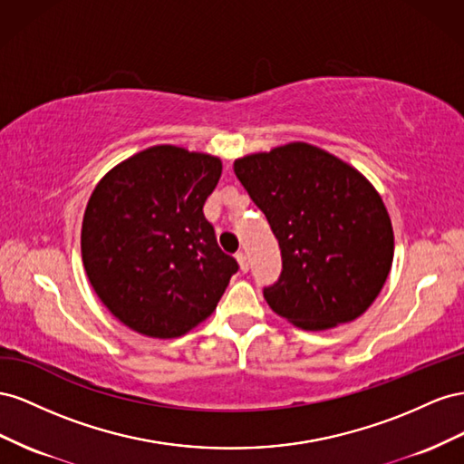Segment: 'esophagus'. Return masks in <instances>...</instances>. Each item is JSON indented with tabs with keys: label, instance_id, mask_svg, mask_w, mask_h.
<instances>
[{
	"label": "esophagus",
	"instance_id": "34e87169",
	"mask_svg": "<svg viewBox=\"0 0 464 464\" xmlns=\"http://www.w3.org/2000/svg\"><path fill=\"white\" fill-rule=\"evenodd\" d=\"M237 262H239V266L243 272H248V260L245 253H237Z\"/></svg>",
	"mask_w": 464,
	"mask_h": 464
}]
</instances>
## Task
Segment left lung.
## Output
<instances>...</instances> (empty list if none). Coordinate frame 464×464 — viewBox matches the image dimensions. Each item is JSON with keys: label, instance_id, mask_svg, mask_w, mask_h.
<instances>
[{"label": "left lung", "instance_id": "1", "mask_svg": "<svg viewBox=\"0 0 464 464\" xmlns=\"http://www.w3.org/2000/svg\"><path fill=\"white\" fill-rule=\"evenodd\" d=\"M233 170L282 250V274L264 287L270 309L303 330L363 314L394 255L391 218L373 184L303 141L237 159Z\"/></svg>", "mask_w": 464, "mask_h": 464}]
</instances>
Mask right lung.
I'll return each instance as SVG.
<instances>
[{
	"label": "right lung",
	"mask_w": 464,
	"mask_h": 464,
	"mask_svg": "<svg viewBox=\"0 0 464 464\" xmlns=\"http://www.w3.org/2000/svg\"><path fill=\"white\" fill-rule=\"evenodd\" d=\"M221 161L153 145L101 179L85 208L82 256L89 282L128 328L177 338L216 311L239 264L204 216Z\"/></svg>",
	"instance_id": "right-lung-1"
}]
</instances>
